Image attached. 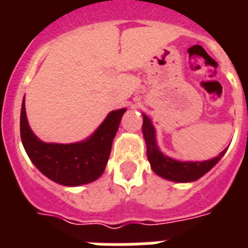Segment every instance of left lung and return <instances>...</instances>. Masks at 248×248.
Instances as JSON below:
<instances>
[{
	"label": "left lung",
	"mask_w": 248,
	"mask_h": 248,
	"mask_svg": "<svg viewBox=\"0 0 248 248\" xmlns=\"http://www.w3.org/2000/svg\"><path fill=\"white\" fill-rule=\"evenodd\" d=\"M143 120V135L145 139V144H147L148 161L151 163L152 170L163 179L176 181V183H190V181L198 180L219 162L220 158L227 152L225 149L215 158L202 161V162L176 161L171 157H167L159 151L157 140H155V130L153 127V124L144 113Z\"/></svg>",
	"instance_id": "8db88e82"
}]
</instances>
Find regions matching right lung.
I'll return each mask as SVG.
<instances>
[{
  "label": "right lung",
  "instance_id": "1",
  "mask_svg": "<svg viewBox=\"0 0 248 248\" xmlns=\"http://www.w3.org/2000/svg\"><path fill=\"white\" fill-rule=\"evenodd\" d=\"M126 108L109 113L93 135L72 144L45 143L31 130L23 99L20 113L21 143L27 155L50 180L65 186L89 184L101 176L108 162L112 143Z\"/></svg>",
  "mask_w": 248,
  "mask_h": 248
}]
</instances>
